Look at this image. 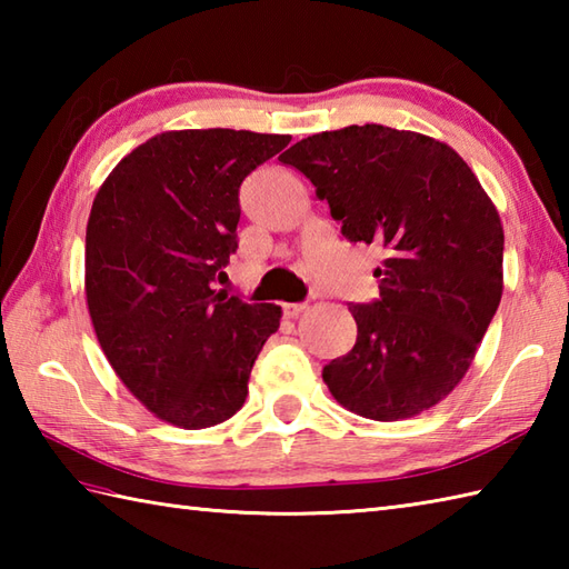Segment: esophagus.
<instances>
[{
    "label": "esophagus",
    "instance_id": "34e87169",
    "mask_svg": "<svg viewBox=\"0 0 569 569\" xmlns=\"http://www.w3.org/2000/svg\"><path fill=\"white\" fill-rule=\"evenodd\" d=\"M308 306L306 303H283V316L286 318H298Z\"/></svg>",
    "mask_w": 569,
    "mask_h": 569
}]
</instances>
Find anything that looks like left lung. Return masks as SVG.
Segmentation results:
<instances>
[{
	"label": "left lung",
	"instance_id": "8db88e82",
	"mask_svg": "<svg viewBox=\"0 0 569 569\" xmlns=\"http://www.w3.org/2000/svg\"><path fill=\"white\" fill-rule=\"evenodd\" d=\"M296 166L349 241L379 244L381 298L349 306L357 342L322 369L335 401L371 420L438 406L465 379L503 293V227L479 178L447 143L383 124L322 131Z\"/></svg>",
	"mask_w": 569,
	"mask_h": 569
}]
</instances>
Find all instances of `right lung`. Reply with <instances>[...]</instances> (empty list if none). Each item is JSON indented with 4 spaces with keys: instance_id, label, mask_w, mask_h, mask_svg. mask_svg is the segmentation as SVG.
I'll return each instance as SVG.
<instances>
[{
    "instance_id": "1",
    "label": "right lung",
    "mask_w": 569,
    "mask_h": 569,
    "mask_svg": "<svg viewBox=\"0 0 569 569\" xmlns=\"http://www.w3.org/2000/svg\"><path fill=\"white\" fill-rule=\"evenodd\" d=\"M288 134L180 129L143 141L94 196L84 296L114 373L156 418L212 428L244 406L281 308L212 288L237 251L239 186Z\"/></svg>"
}]
</instances>
